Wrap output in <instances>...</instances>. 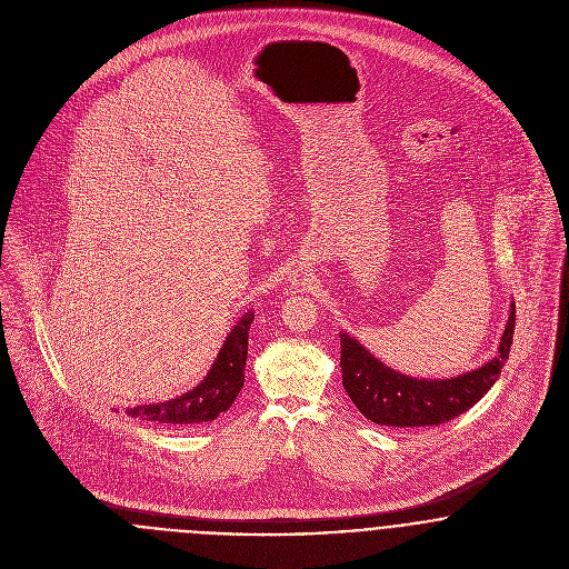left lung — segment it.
Wrapping results in <instances>:
<instances>
[{
	"mask_svg": "<svg viewBox=\"0 0 569 569\" xmlns=\"http://www.w3.org/2000/svg\"><path fill=\"white\" fill-rule=\"evenodd\" d=\"M512 335L515 302L510 305L497 355L485 366L449 379H422L386 366L357 337L341 330V383L355 407L377 425H442L471 409L495 386L508 359Z\"/></svg>",
	"mask_w": 569,
	"mask_h": 569,
	"instance_id": "left-lung-1",
	"label": "left lung"
}]
</instances>
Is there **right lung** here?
Listing matches in <instances>:
<instances>
[{
    "mask_svg": "<svg viewBox=\"0 0 569 569\" xmlns=\"http://www.w3.org/2000/svg\"><path fill=\"white\" fill-rule=\"evenodd\" d=\"M251 322L253 311H247L228 332L212 368L197 388L163 403L127 407V416L168 427H190L210 422L219 413L228 411L243 388L247 337Z\"/></svg>",
    "mask_w": 569,
    "mask_h": 569,
    "instance_id": "add662e5",
    "label": "right lung"
}]
</instances>
